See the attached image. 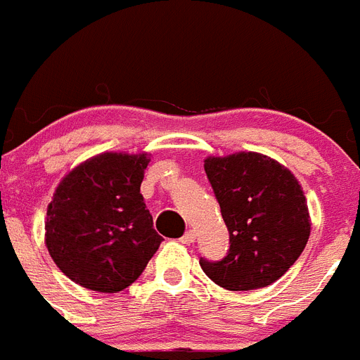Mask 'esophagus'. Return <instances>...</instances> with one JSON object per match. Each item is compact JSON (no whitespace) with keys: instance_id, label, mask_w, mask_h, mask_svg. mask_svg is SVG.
<instances>
[{"instance_id":"1","label":"esophagus","mask_w":360,"mask_h":360,"mask_svg":"<svg viewBox=\"0 0 360 360\" xmlns=\"http://www.w3.org/2000/svg\"><path fill=\"white\" fill-rule=\"evenodd\" d=\"M195 231H192V229H188L185 233V235L181 236V242H183V244H192V242H195Z\"/></svg>"}]
</instances>
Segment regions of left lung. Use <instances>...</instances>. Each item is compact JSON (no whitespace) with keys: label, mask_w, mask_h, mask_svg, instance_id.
Masks as SVG:
<instances>
[{"label":"left lung","mask_w":360,"mask_h":360,"mask_svg":"<svg viewBox=\"0 0 360 360\" xmlns=\"http://www.w3.org/2000/svg\"><path fill=\"white\" fill-rule=\"evenodd\" d=\"M205 174L229 231L221 261L201 270L227 290H255L285 276L311 235L302 185L288 168L255 151L205 159Z\"/></svg>","instance_id":"1"}]
</instances>
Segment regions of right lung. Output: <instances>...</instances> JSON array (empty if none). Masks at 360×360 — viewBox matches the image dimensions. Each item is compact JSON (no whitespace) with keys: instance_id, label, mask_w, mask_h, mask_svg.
<instances>
[{"instance_id":"1","label":"right lung","mask_w":360,"mask_h":360,"mask_svg":"<svg viewBox=\"0 0 360 360\" xmlns=\"http://www.w3.org/2000/svg\"><path fill=\"white\" fill-rule=\"evenodd\" d=\"M146 153L96 155L55 190L46 246L64 276L96 292H120L144 271L162 236L153 229L140 185Z\"/></svg>"}]
</instances>
